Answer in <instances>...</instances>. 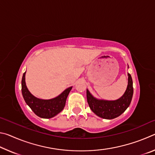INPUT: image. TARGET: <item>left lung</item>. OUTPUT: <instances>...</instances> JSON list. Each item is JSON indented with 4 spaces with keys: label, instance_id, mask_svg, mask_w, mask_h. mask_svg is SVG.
I'll return each mask as SVG.
<instances>
[{
    "label": "left lung",
    "instance_id": "left-lung-1",
    "mask_svg": "<svg viewBox=\"0 0 155 155\" xmlns=\"http://www.w3.org/2000/svg\"><path fill=\"white\" fill-rule=\"evenodd\" d=\"M128 85L121 98L115 101L99 100L91 95L87 90V100L91 111L98 116L104 119H114L120 116L129 107L133 94V80L131 76L128 73Z\"/></svg>",
    "mask_w": 155,
    "mask_h": 155
}]
</instances>
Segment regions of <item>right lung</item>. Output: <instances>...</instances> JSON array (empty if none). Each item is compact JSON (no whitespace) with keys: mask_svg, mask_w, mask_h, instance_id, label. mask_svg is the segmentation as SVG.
<instances>
[{"mask_svg":"<svg viewBox=\"0 0 155 155\" xmlns=\"http://www.w3.org/2000/svg\"><path fill=\"white\" fill-rule=\"evenodd\" d=\"M25 74L26 72L23 74L22 78V94L26 103L35 115L41 118H51L64 109L67 97L72 87L67 88L56 98L49 100L40 99L28 91L25 83Z\"/></svg>","mask_w":155,"mask_h":155,"instance_id":"1","label":"right lung"}]
</instances>
